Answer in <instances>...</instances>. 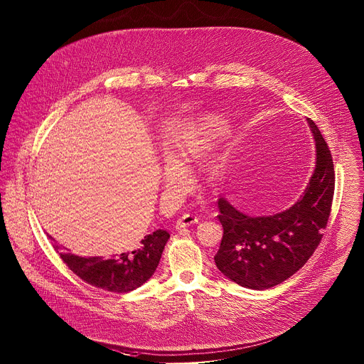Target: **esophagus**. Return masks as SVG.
Here are the masks:
<instances>
[{
	"mask_svg": "<svg viewBox=\"0 0 364 364\" xmlns=\"http://www.w3.org/2000/svg\"><path fill=\"white\" fill-rule=\"evenodd\" d=\"M197 222H198L197 217L190 215V214H184L181 218L176 222V228L180 229V228H184V226H190V225H193V223H197Z\"/></svg>",
	"mask_w": 364,
	"mask_h": 364,
	"instance_id": "34e87169",
	"label": "esophagus"
}]
</instances>
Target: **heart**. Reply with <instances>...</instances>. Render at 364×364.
<instances>
[{
  "mask_svg": "<svg viewBox=\"0 0 364 364\" xmlns=\"http://www.w3.org/2000/svg\"><path fill=\"white\" fill-rule=\"evenodd\" d=\"M225 131V122L214 115L200 118L190 125L184 134L168 147L167 160L163 166V183L167 191L181 188L187 181L186 170H188ZM222 166L213 161L205 168L208 181H217Z\"/></svg>",
  "mask_w": 364,
  "mask_h": 364,
  "instance_id": "b5f03b06",
  "label": "heart"
}]
</instances>
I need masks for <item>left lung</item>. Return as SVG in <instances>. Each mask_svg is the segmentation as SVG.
<instances>
[{"label":"left lung","instance_id":"8db88e82","mask_svg":"<svg viewBox=\"0 0 364 364\" xmlns=\"http://www.w3.org/2000/svg\"><path fill=\"white\" fill-rule=\"evenodd\" d=\"M316 160L314 174L299 200L289 210L269 217H249L218 200L223 228L215 264L233 283L250 289L274 287L298 272L318 247L331 215L335 171L331 150L308 118Z\"/></svg>","mask_w":364,"mask_h":364}]
</instances>
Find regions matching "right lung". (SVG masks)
Masks as SVG:
<instances>
[{
  "mask_svg": "<svg viewBox=\"0 0 364 364\" xmlns=\"http://www.w3.org/2000/svg\"><path fill=\"white\" fill-rule=\"evenodd\" d=\"M48 236L52 239L50 235ZM168 237V232L157 229L131 249L118 250L109 256H80L62 252L58 245L53 247L74 274L85 283L111 292H129L153 276Z\"/></svg>",
  "mask_w": 364,
  "mask_h": 364,
  "instance_id": "obj_1",
  "label": "right lung"
}]
</instances>
